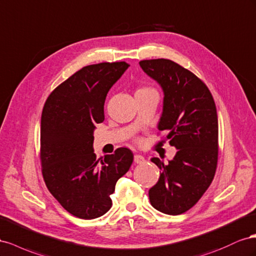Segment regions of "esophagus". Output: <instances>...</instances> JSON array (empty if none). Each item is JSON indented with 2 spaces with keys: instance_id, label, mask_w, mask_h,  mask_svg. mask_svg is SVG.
Here are the masks:
<instances>
[{
  "instance_id": "1",
  "label": "esophagus",
  "mask_w": 256,
  "mask_h": 256,
  "mask_svg": "<svg viewBox=\"0 0 256 256\" xmlns=\"http://www.w3.org/2000/svg\"><path fill=\"white\" fill-rule=\"evenodd\" d=\"M144 160H146L140 154H135L134 156V162L137 163V164H142V163H144Z\"/></svg>"
}]
</instances>
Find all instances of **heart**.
I'll use <instances>...</instances> for the list:
<instances>
[{"instance_id": "1", "label": "heart", "mask_w": 256, "mask_h": 256, "mask_svg": "<svg viewBox=\"0 0 256 256\" xmlns=\"http://www.w3.org/2000/svg\"><path fill=\"white\" fill-rule=\"evenodd\" d=\"M140 90H142V89H140Z\"/></svg>"}]
</instances>
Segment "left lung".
<instances>
[{
  "label": "left lung",
  "instance_id": "left-lung-1",
  "mask_svg": "<svg viewBox=\"0 0 256 256\" xmlns=\"http://www.w3.org/2000/svg\"><path fill=\"white\" fill-rule=\"evenodd\" d=\"M140 68L163 91V110L158 124L177 149L168 163L151 160L160 170L149 190L151 205L177 216L192 208L212 182L218 162V114L212 96L200 78L172 60L140 62Z\"/></svg>",
  "mask_w": 256,
  "mask_h": 256
}]
</instances>
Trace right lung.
<instances>
[{"instance_id": "add662e5", "label": "right lung", "mask_w": 256, "mask_h": 256, "mask_svg": "<svg viewBox=\"0 0 256 256\" xmlns=\"http://www.w3.org/2000/svg\"><path fill=\"white\" fill-rule=\"evenodd\" d=\"M130 66L126 62L88 65L48 96L40 120L42 177L49 192L70 214L84 220L105 214L119 178L133 163V152L116 149L98 160L96 124L105 119L108 91Z\"/></svg>"}]
</instances>
